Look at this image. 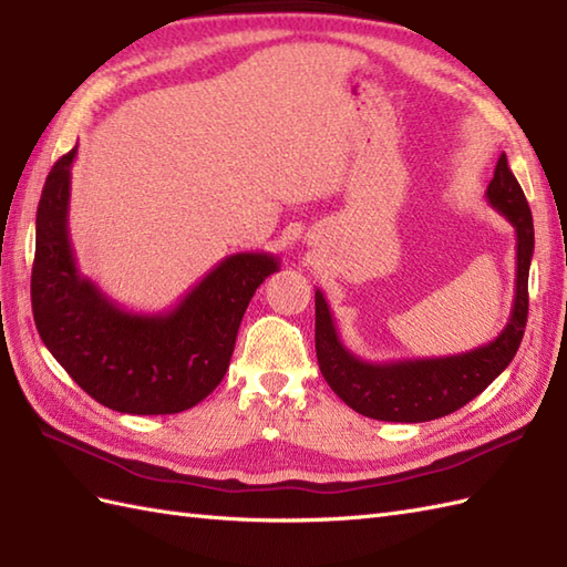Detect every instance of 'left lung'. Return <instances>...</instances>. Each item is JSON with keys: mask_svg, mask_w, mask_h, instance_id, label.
Returning <instances> with one entry per match:
<instances>
[{"mask_svg": "<svg viewBox=\"0 0 567 567\" xmlns=\"http://www.w3.org/2000/svg\"><path fill=\"white\" fill-rule=\"evenodd\" d=\"M485 197L492 209L514 226L516 234V290L507 327L495 341L473 351L441 358L390 360L370 363L348 348L333 323L327 297L315 295L317 305V358L329 388L358 414L378 421L419 424L455 412L502 375L519 351L528 315V268L534 258V219L522 185L509 171L507 155L497 161Z\"/></svg>", "mask_w": 567, "mask_h": 567, "instance_id": "obj_1", "label": "left lung"}]
</instances>
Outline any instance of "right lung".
<instances>
[{
  "mask_svg": "<svg viewBox=\"0 0 567 567\" xmlns=\"http://www.w3.org/2000/svg\"><path fill=\"white\" fill-rule=\"evenodd\" d=\"M78 146L48 173L35 212L33 321L48 351L92 400L122 414H177L219 384L248 302L280 270L272 252H234L179 302L124 309L82 275L70 244V177Z\"/></svg>",
  "mask_w": 567,
  "mask_h": 567,
  "instance_id": "1",
  "label": "right lung"
}]
</instances>
